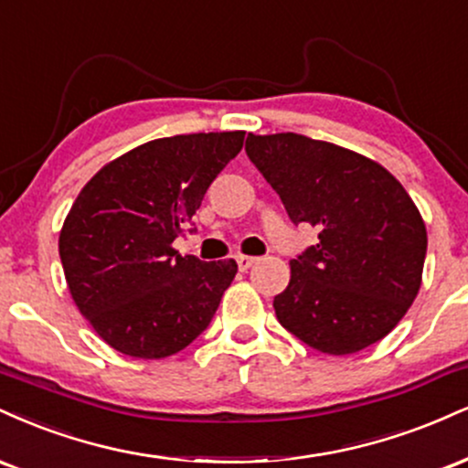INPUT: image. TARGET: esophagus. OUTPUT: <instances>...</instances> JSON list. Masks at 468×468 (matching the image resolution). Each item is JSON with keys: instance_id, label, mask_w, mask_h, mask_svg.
<instances>
[{"instance_id": "esophagus-1", "label": "esophagus", "mask_w": 468, "mask_h": 468, "mask_svg": "<svg viewBox=\"0 0 468 468\" xmlns=\"http://www.w3.org/2000/svg\"><path fill=\"white\" fill-rule=\"evenodd\" d=\"M256 261H258V258H254V256H245V254H239V256H236V262H239V269H240V271H245V269H250L251 265H254Z\"/></svg>"}]
</instances>
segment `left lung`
<instances>
[{
  "label": "left lung",
  "mask_w": 468,
  "mask_h": 468,
  "mask_svg": "<svg viewBox=\"0 0 468 468\" xmlns=\"http://www.w3.org/2000/svg\"><path fill=\"white\" fill-rule=\"evenodd\" d=\"M245 151L291 221L320 229L273 298L278 322L335 356L386 337L419 295L427 254L425 223L403 186L359 153L298 133H250Z\"/></svg>",
  "instance_id": "obj_1"
}]
</instances>
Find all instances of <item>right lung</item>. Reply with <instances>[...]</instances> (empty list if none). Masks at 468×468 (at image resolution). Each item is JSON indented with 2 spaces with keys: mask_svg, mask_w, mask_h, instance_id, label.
I'll return each mask as SVG.
<instances>
[{
  "mask_svg": "<svg viewBox=\"0 0 468 468\" xmlns=\"http://www.w3.org/2000/svg\"><path fill=\"white\" fill-rule=\"evenodd\" d=\"M245 131L173 135L124 153L76 197L58 254L76 306L118 353L164 359L210 326L236 262L179 256L203 195Z\"/></svg>",
  "mask_w": 468,
  "mask_h": 468,
  "instance_id": "1",
  "label": "right lung"
}]
</instances>
